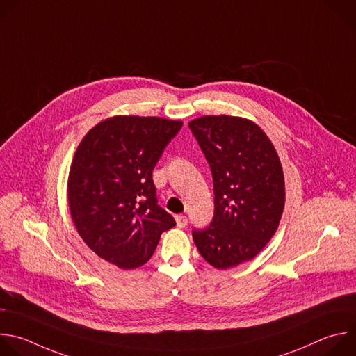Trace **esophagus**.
I'll list each match as a JSON object with an SVG mask.
<instances>
[{
  "mask_svg": "<svg viewBox=\"0 0 356 356\" xmlns=\"http://www.w3.org/2000/svg\"><path fill=\"white\" fill-rule=\"evenodd\" d=\"M175 222H177V226H178L179 229H184V227L188 225V219H186V216H184V215L175 216Z\"/></svg>",
  "mask_w": 356,
  "mask_h": 356,
  "instance_id": "1",
  "label": "esophagus"
}]
</instances>
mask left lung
I'll return each instance as SVG.
<instances>
[{
    "mask_svg": "<svg viewBox=\"0 0 356 356\" xmlns=\"http://www.w3.org/2000/svg\"><path fill=\"white\" fill-rule=\"evenodd\" d=\"M210 165L215 215L192 237L211 266L252 259L273 237L285 207V177L266 133L252 120L206 115L188 123Z\"/></svg>",
    "mask_w": 356,
    "mask_h": 356,
    "instance_id": "8db88e82",
    "label": "left lung"
}]
</instances>
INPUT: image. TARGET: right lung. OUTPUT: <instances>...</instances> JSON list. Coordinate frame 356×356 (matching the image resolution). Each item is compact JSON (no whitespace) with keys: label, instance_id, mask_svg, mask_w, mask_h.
Returning <instances> with one entry per match:
<instances>
[{"label":"right lung","instance_id":"right-lung-1","mask_svg":"<svg viewBox=\"0 0 356 356\" xmlns=\"http://www.w3.org/2000/svg\"><path fill=\"white\" fill-rule=\"evenodd\" d=\"M181 120L118 115L81 140L67 181L73 223L84 243L120 269L145 265L175 226L157 204L153 170Z\"/></svg>","mask_w":356,"mask_h":356}]
</instances>
